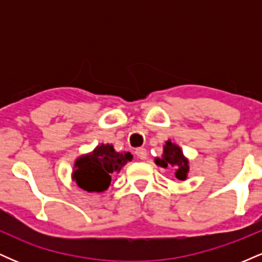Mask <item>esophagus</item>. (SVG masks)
I'll return each mask as SVG.
<instances>
[{"mask_svg":"<svg viewBox=\"0 0 262 262\" xmlns=\"http://www.w3.org/2000/svg\"><path fill=\"white\" fill-rule=\"evenodd\" d=\"M135 155L140 159V160H145L146 156H148V151L145 148H137L135 149Z\"/></svg>","mask_w":262,"mask_h":262,"instance_id":"34e87169","label":"esophagus"}]
</instances>
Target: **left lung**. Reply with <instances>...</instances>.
<instances>
[{"instance_id": "obj_1", "label": "left lung", "mask_w": 262, "mask_h": 262, "mask_svg": "<svg viewBox=\"0 0 262 262\" xmlns=\"http://www.w3.org/2000/svg\"><path fill=\"white\" fill-rule=\"evenodd\" d=\"M155 164L161 167H173L176 170L175 176L176 179L183 180L187 179V173L189 170L188 160L182 154L181 149L179 145L171 143V140H167L164 146V154L162 158H156Z\"/></svg>"}]
</instances>
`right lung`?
Segmentation results:
<instances>
[{
  "instance_id": "right-lung-1",
  "label": "right lung",
  "mask_w": 262,
  "mask_h": 262,
  "mask_svg": "<svg viewBox=\"0 0 262 262\" xmlns=\"http://www.w3.org/2000/svg\"><path fill=\"white\" fill-rule=\"evenodd\" d=\"M133 159L130 152H117L111 144H101L90 154L75 161L73 180L87 192H103L110 187L111 177Z\"/></svg>"
}]
</instances>
